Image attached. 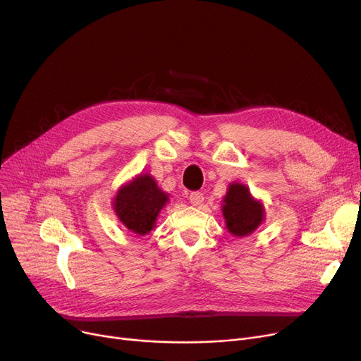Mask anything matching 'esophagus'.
I'll list each match as a JSON object with an SVG mask.
<instances>
[{"instance_id": "esophagus-1", "label": "esophagus", "mask_w": 361, "mask_h": 361, "mask_svg": "<svg viewBox=\"0 0 361 361\" xmlns=\"http://www.w3.org/2000/svg\"><path fill=\"white\" fill-rule=\"evenodd\" d=\"M188 199H190V203L193 206H200L203 203V200H204V197H203V195L200 192L190 193V197H188Z\"/></svg>"}]
</instances>
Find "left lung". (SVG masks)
I'll return each mask as SVG.
<instances>
[{
  "instance_id": "1",
  "label": "left lung",
  "mask_w": 361,
  "mask_h": 361,
  "mask_svg": "<svg viewBox=\"0 0 361 361\" xmlns=\"http://www.w3.org/2000/svg\"><path fill=\"white\" fill-rule=\"evenodd\" d=\"M221 211L226 230L238 238L255 233L267 218L262 200L253 197L247 185L237 181L228 185Z\"/></svg>"
}]
</instances>
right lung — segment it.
I'll return each instance as SVG.
<instances>
[{"instance_id": "1", "label": "right lung", "mask_w": 361, "mask_h": 361, "mask_svg": "<svg viewBox=\"0 0 361 361\" xmlns=\"http://www.w3.org/2000/svg\"><path fill=\"white\" fill-rule=\"evenodd\" d=\"M168 200L169 195L158 187L155 178L142 173L118 188L112 209L128 231L146 235L155 228L157 218Z\"/></svg>"}]
</instances>
